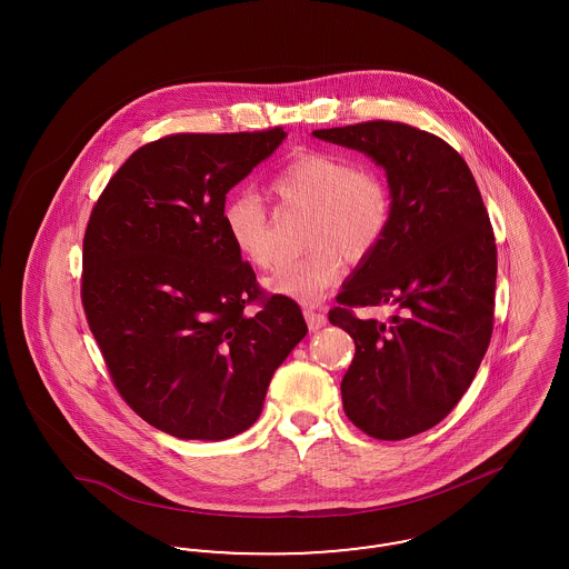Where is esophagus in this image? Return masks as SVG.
Listing matches in <instances>:
<instances>
[{"label":"esophagus","mask_w":569,"mask_h":569,"mask_svg":"<svg viewBox=\"0 0 569 569\" xmlns=\"http://www.w3.org/2000/svg\"><path fill=\"white\" fill-rule=\"evenodd\" d=\"M305 320L309 330H320L322 326H326V313L322 309H316V307H305Z\"/></svg>","instance_id":"1"}]
</instances>
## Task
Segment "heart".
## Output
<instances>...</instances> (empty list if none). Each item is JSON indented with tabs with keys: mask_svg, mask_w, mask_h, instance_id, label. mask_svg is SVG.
Here are the masks:
<instances>
[{
	"mask_svg": "<svg viewBox=\"0 0 569 569\" xmlns=\"http://www.w3.org/2000/svg\"><path fill=\"white\" fill-rule=\"evenodd\" d=\"M267 190L288 209H307L305 243L311 249L286 258L271 277L277 295L318 300L348 262L367 260L383 241L392 221V193L376 168L326 153L300 151L277 172ZM226 234L244 260L269 269L277 258L272 217L267 202L251 191L237 193L221 209Z\"/></svg>",
	"mask_w": 569,
	"mask_h": 569,
	"instance_id": "b5f03b06",
	"label": "heart"
}]
</instances>
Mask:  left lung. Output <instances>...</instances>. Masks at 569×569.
Here are the masks:
<instances>
[{
  "label": "left lung",
  "instance_id": "1",
  "mask_svg": "<svg viewBox=\"0 0 569 569\" xmlns=\"http://www.w3.org/2000/svg\"><path fill=\"white\" fill-rule=\"evenodd\" d=\"M386 170L392 221L328 311L356 343L341 381L343 409L376 439L433 429L467 392L487 353L495 318L497 244L476 179L439 136L399 121L316 130ZM390 303L388 326L353 306Z\"/></svg>",
  "mask_w": 569,
  "mask_h": 569
}]
</instances>
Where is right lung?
<instances>
[{
	"mask_svg": "<svg viewBox=\"0 0 569 569\" xmlns=\"http://www.w3.org/2000/svg\"><path fill=\"white\" fill-rule=\"evenodd\" d=\"M283 138L279 126L163 136L128 158L91 211L87 325L117 392L163 433L219 441L247 431L274 369L307 335L297 302L258 286L221 221L226 193Z\"/></svg>",
	"mask_w": 569,
	"mask_h": 569,
	"instance_id": "add662e5",
	"label": "right lung"
}]
</instances>
